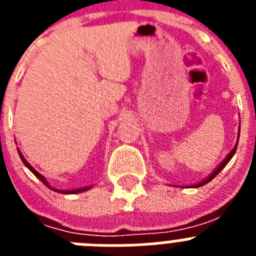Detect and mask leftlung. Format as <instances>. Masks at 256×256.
<instances>
[{"label":"left lung","instance_id":"obj_1","mask_svg":"<svg viewBox=\"0 0 256 256\" xmlns=\"http://www.w3.org/2000/svg\"><path fill=\"white\" fill-rule=\"evenodd\" d=\"M238 137H240V130H238ZM237 144H238V141L236 142V144H234V148H232V150H230V152L228 154L227 156H226V158H224V160H223V162H222L220 164H219L218 166H216V168L214 169V170H212V173L210 174V176H208V177L205 178L204 180H201V182L196 183V184H194V186H192V187H195V188H196V187H201V186H204V184H206V183H209L210 180H212V178H214V177H216V176H218V173H219V172H220L222 169L224 168L226 165L228 164V162H230V160L232 159V156L234 155V152H236V150H237Z\"/></svg>","mask_w":256,"mask_h":256}]
</instances>
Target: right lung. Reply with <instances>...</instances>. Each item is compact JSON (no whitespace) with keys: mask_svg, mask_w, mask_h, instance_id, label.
<instances>
[{"mask_svg":"<svg viewBox=\"0 0 256 256\" xmlns=\"http://www.w3.org/2000/svg\"><path fill=\"white\" fill-rule=\"evenodd\" d=\"M18 152H19V156H20V159H22V162H24V165H26V168L29 169V170L32 172V173L34 174L36 177L38 178V180H40V182L44 183V184H46L47 187H48L50 190H52V191H55V192H58V194H66V195H69V194H79V192H84V191H88V190L90 188H92L91 186H87V187H83V188H76V190H58V188H54V187L52 186H50L48 184V182H47L46 180V178L44 177V176H42V174L40 173H38L37 170H36L34 168H33V166H32L30 164H29L28 162H26V158H24V156H22V154L20 152V150H18Z\"/></svg>","mask_w":256,"mask_h":256,"instance_id":"add662e5","label":"right lung"}]
</instances>
